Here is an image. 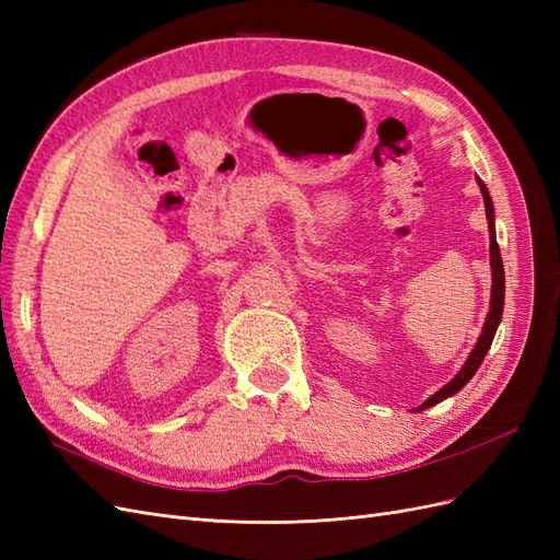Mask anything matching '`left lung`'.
I'll return each instance as SVG.
<instances>
[{
  "label": "left lung",
  "instance_id": "8db88e82",
  "mask_svg": "<svg viewBox=\"0 0 560 560\" xmlns=\"http://www.w3.org/2000/svg\"><path fill=\"white\" fill-rule=\"evenodd\" d=\"M479 182V189L483 194V202H486V219H488V231H490V268H493V290H490V311L486 317V325L481 329V336L477 346L469 352L467 362L463 364V369L457 371L455 378H451V383H446L439 393H434L425 404H420L418 409L413 411H425L430 406L444 401L448 397H453L455 393H460V389L469 383V378L477 374V369L481 366L486 352L493 343L498 325L502 319V308H504V266H502V257H500V247H498V238H495V210H493V200H490V194L486 189V184L477 177Z\"/></svg>",
  "mask_w": 560,
  "mask_h": 560
}]
</instances>
